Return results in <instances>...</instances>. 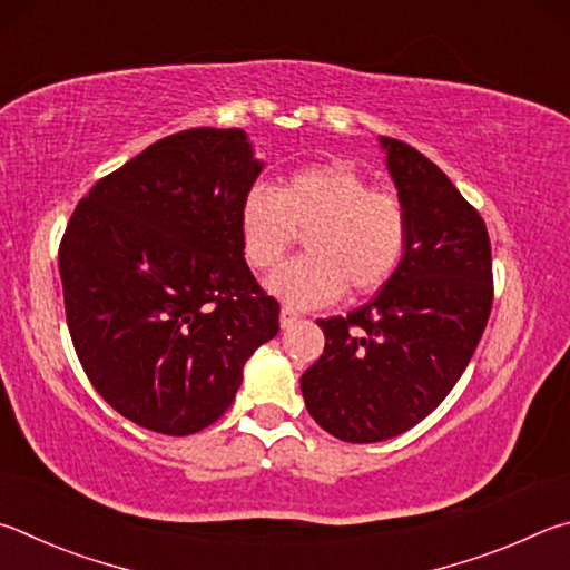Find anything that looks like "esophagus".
<instances>
[{"label":"esophagus","instance_id":"34e87169","mask_svg":"<svg viewBox=\"0 0 570 570\" xmlns=\"http://www.w3.org/2000/svg\"><path fill=\"white\" fill-rule=\"evenodd\" d=\"M297 321H301V313L293 311L291 305H283V311H279V327H283V331H291Z\"/></svg>","mask_w":570,"mask_h":570}]
</instances>
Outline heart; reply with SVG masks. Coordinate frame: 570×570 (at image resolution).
Masks as SVG:
<instances>
[{
	"instance_id": "heart-1",
	"label": "heart",
	"mask_w": 570,
	"mask_h": 570,
	"mask_svg": "<svg viewBox=\"0 0 570 570\" xmlns=\"http://www.w3.org/2000/svg\"><path fill=\"white\" fill-rule=\"evenodd\" d=\"M297 233L305 255L273 273L269 293L295 307L327 305L351 287L371 295L401 267L407 249V209L387 189H373L343 159L293 169L277 189L253 185L239 203V243L249 267L273 269Z\"/></svg>"
}]
</instances>
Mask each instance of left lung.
I'll use <instances>...</instances> for the list:
<instances>
[{"instance_id": "obj_1", "label": "left lung", "mask_w": 570, "mask_h": 570, "mask_svg": "<svg viewBox=\"0 0 570 570\" xmlns=\"http://www.w3.org/2000/svg\"><path fill=\"white\" fill-rule=\"evenodd\" d=\"M407 209L397 273L351 315L317 321L325 351L301 377L307 413L347 443L405 433L453 391L493 305L483 217L415 147L381 137Z\"/></svg>"}]
</instances>
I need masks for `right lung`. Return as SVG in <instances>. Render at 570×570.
<instances>
[{
	"label": "right lung",
	"mask_w": 570,
	"mask_h": 570,
	"mask_svg": "<svg viewBox=\"0 0 570 570\" xmlns=\"http://www.w3.org/2000/svg\"><path fill=\"white\" fill-rule=\"evenodd\" d=\"M259 169L243 129H185L99 179L69 217L59 277L77 357L147 431L213 425L247 357L279 331V305L239 243Z\"/></svg>",
	"instance_id": "right-lung-1"
}]
</instances>
